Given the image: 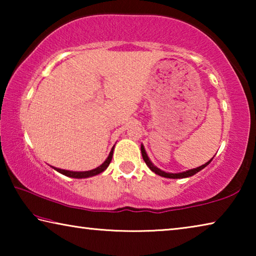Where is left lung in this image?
Returning <instances> with one entry per match:
<instances>
[{
    "label": "left lung",
    "mask_w": 256,
    "mask_h": 256,
    "mask_svg": "<svg viewBox=\"0 0 256 256\" xmlns=\"http://www.w3.org/2000/svg\"><path fill=\"white\" fill-rule=\"evenodd\" d=\"M141 154H142V158H144V160L146 164V166H148L150 170L154 172V174H157L159 176H162V177H166V178H185V177H190V176L196 175V172H198L200 170H202L203 168L206 167L208 164L211 162V160L214 159V158H212L211 160H209V162H206L204 164H202V166H200V167H198V168H193V170H186V172H177V174H172V172H164V170H159V168L156 167L154 164L150 162L148 154H146V150H144V146L142 144H141Z\"/></svg>",
    "instance_id": "8db88e82"
}]
</instances>
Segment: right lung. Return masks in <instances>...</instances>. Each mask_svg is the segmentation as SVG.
I'll list each match as a JSON object with an SVG mask.
<instances>
[{
	"mask_svg": "<svg viewBox=\"0 0 256 256\" xmlns=\"http://www.w3.org/2000/svg\"><path fill=\"white\" fill-rule=\"evenodd\" d=\"M112 151H114V146H112L110 152V156H108L107 159L100 166L94 168V170H86V172H71V170H60V168H55L53 167L55 170H58V172H60V174L66 175L68 177H72V178H86V177H92V176H94V175H98L100 174V172H102L104 170H106V168L110 166V164L112 162Z\"/></svg>",
	"mask_w": 256,
	"mask_h": 256,
	"instance_id": "obj_1",
	"label": "right lung"
}]
</instances>
